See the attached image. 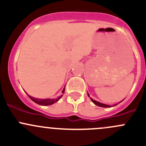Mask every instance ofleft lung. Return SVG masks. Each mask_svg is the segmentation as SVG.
<instances>
[{
  "instance_id": "obj_1",
  "label": "left lung",
  "mask_w": 146,
  "mask_h": 146,
  "mask_svg": "<svg viewBox=\"0 0 146 146\" xmlns=\"http://www.w3.org/2000/svg\"><path fill=\"white\" fill-rule=\"evenodd\" d=\"M88 97H90V95L88 93ZM90 99H91V100H92V102H93L95 104H96L97 106H99V107H111V106H110V105H107V104H103V103H100V102H97V101L94 100L92 99V98H90ZM117 104H114V106L117 105Z\"/></svg>"
}]
</instances>
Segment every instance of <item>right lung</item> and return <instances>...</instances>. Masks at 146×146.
Returning a JSON list of instances; mask_svg holds the SVG:
<instances>
[{"mask_svg": "<svg viewBox=\"0 0 146 146\" xmlns=\"http://www.w3.org/2000/svg\"><path fill=\"white\" fill-rule=\"evenodd\" d=\"M64 92H65V88H64V90H63L62 93H64ZM27 95L28 97H29L32 101L35 102V103H36V104H40V105H43V106L51 105V104H54V103L59 100L61 98V97H62V95H61V96H60L59 98H58L57 99H37V98H32V97L29 96L28 94Z\"/></svg>", "mask_w": 146, "mask_h": 146, "instance_id": "right-lung-1", "label": "right lung"}]
</instances>
